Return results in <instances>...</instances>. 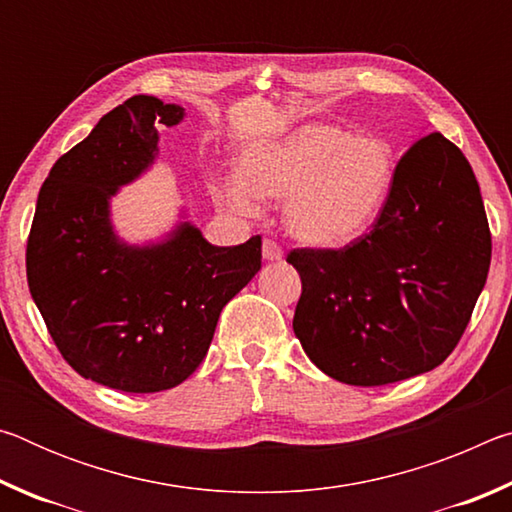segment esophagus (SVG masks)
Wrapping results in <instances>:
<instances>
[{"mask_svg":"<svg viewBox=\"0 0 512 512\" xmlns=\"http://www.w3.org/2000/svg\"><path fill=\"white\" fill-rule=\"evenodd\" d=\"M262 255H264L266 262H280L284 253H282V246L277 244V241H273V239H264V244H262Z\"/></svg>","mask_w":512,"mask_h":512,"instance_id":"34e87169","label":"esophagus"}]
</instances>
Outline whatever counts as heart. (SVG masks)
<instances>
[{
	"label": "heart",
	"mask_w": 512,
	"mask_h": 512,
	"mask_svg": "<svg viewBox=\"0 0 512 512\" xmlns=\"http://www.w3.org/2000/svg\"><path fill=\"white\" fill-rule=\"evenodd\" d=\"M400 153L384 135H352L311 121L244 151L241 176L225 180V196L253 210L255 196L287 201V228L302 244L341 248L375 225L391 201Z\"/></svg>",
	"instance_id": "obj_1"
}]
</instances>
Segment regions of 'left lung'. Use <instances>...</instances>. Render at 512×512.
I'll list each match as a JSON object with an SVG mask.
<instances>
[{"label": "left lung", "mask_w": 512, "mask_h": 512, "mask_svg": "<svg viewBox=\"0 0 512 512\" xmlns=\"http://www.w3.org/2000/svg\"><path fill=\"white\" fill-rule=\"evenodd\" d=\"M492 239L470 162L440 133L402 155L391 201L339 250L296 248L293 332L316 366L350 386H384L440 366L488 277Z\"/></svg>", "instance_id": "left-lung-1"}]
</instances>
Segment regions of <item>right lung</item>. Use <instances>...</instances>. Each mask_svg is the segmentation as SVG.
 <instances>
[{
    "label": "right lung",
    "mask_w": 512,
    "mask_h": 512,
    "mask_svg": "<svg viewBox=\"0 0 512 512\" xmlns=\"http://www.w3.org/2000/svg\"><path fill=\"white\" fill-rule=\"evenodd\" d=\"M185 108L137 94L60 155L40 187L27 241L31 298L63 359L124 393L173 388L201 366L221 309L262 268V237L212 246L189 221L131 246L110 198L158 155V128Z\"/></svg>",
    "instance_id": "add662e5"
}]
</instances>
